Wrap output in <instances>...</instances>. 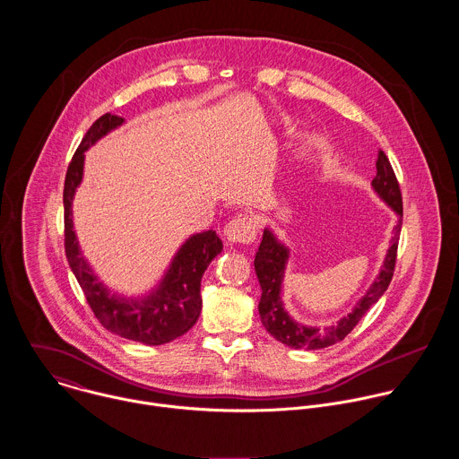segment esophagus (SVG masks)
Instances as JSON below:
<instances>
[{
	"label": "esophagus",
	"instance_id": "34e87169",
	"mask_svg": "<svg viewBox=\"0 0 459 459\" xmlns=\"http://www.w3.org/2000/svg\"><path fill=\"white\" fill-rule=\"evenodd\" d=\"M224 237L231 244H253L258 237V226L253 217L238 215L226 224Z\"/></svg>",
	"mask_w": 459,
	"mask_h": 459
}]
</instances>
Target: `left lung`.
Masks as SVG:
<instances>
[{"instance_id": "left-lung-1", "label": "left lung", "mask_w": 459, "mask_h": 459, "mask_svg": "<svg viewBox=\"0 0 459 459\" xmlns=\"http://www.w3.org/2000/svg\"><path fill=\"white\" fill-rule=\"evenodd\" d=\"M373 187L397 213L393 246L385 256V263L378 279L373 282V286L362 297V300L355 306V309L348 316L339 320L337 325L325 328L324 332L320 328L302 327L295 324L282 309L281 282L284 275V264L288 260V249L275 240L272 231L268 230L263 231L262 244L255 258V270L262 286V300H260L258 311H260L263 327L266 328V332L272 337H275L279 342L291 348H307V350H316V348L335 344L337 341H342L353 328L357 327L362 316L387 291L393 281L395 258H397V240H399L401 224H403V197H401L399 182L395 178L391 160L384 152H380L377 160V177L373 178Z\"/></svg>"}]
</instances>
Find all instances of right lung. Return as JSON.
<instances>
[{
    "mask_svg": "<svg viewBox=\"0 0 459 459\" xmlns=\"http://www.w3.org/2000/svg\"><path fill=\"white\" fill-rule=\"evenodd\" d=\"M122 124V117L102 115L84 134L68 164L64 187L66 262L102 327L126 339L157 346L184 335L196 324L201 313V277L210 262L222 251V242L212 230L191 237L175 256L160 286L143 300L111 295L97 279L79 253L72 224V199L82 178L84 150Z\"/></svg>",
    "mask_w": 459,
    "mask_h": 459,
    "instance_id": "add662e5",
    "label": "right lung"
}]
</instances>
